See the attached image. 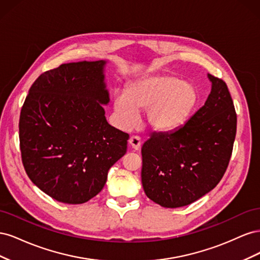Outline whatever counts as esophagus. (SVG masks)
<instances>
[{"label": "esophagus", "instance_id": "34e87169", "mask_svg": "<svg viewBox=\"0 0 260 260\" xmlns=\"http://www.w3.org/2000/svg\"><path fill=\"white\" fill-rule=\"evenodd\" d=\"M129 144L130 146L135 149V151H139V149L141 148V144H142V142H141V139L140 137L138 136H132L130 139H129Z\"/></svg>", "mask_w": 260, "mask_h": 260}]
</instances>
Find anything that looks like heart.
<instances>
[{
    "mask_svg": "<svg viewBox=\"0 0 260 260\" xmlns=\"http://www.w3.org/2000/svg\"><path fill=\"white\" fill-rule=\"evenodd\" d=\"M199 100V91L192 83L170 76H151L129 83L125 93L117 92L114 109L129 124L135 121L137 111L146 108L147 123L156 130L169 131L185 123Z\"/></svg>",
    "mask_w": 260,
    "mask_h": 260,
    "instance_id": "obj_1",
    "label": "heart"
}]
</instances>
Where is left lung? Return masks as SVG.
Instances as JSON below:
<instances>
[{
  "instance_id": "8db88e82",
  "label": "left lung",
  "mask_w": 260,
  "mask_h": 260,
  "mask_svg": "<svg viewBox=\"0 0 260 260\" xmlns=\"http://www.w3.org/2000/svg\"><path fill=\"white\" fill-rule=\"evenodd\" d=\"M208 78L211 91L204 106L180 128L152 132L141 149L144 192L162 207L198 201L220 182L229 165L237 113L225 82Z\"/></svg>"
}]
</instances>
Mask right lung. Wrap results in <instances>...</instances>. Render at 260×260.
Returning a JSON list of instances; mask_svg holds the SVG:
<instances>
[{
    "mask_svg": "<svg viewBox=\"0 0 260 260\" xmlns=\"http://www.w3.org/2000/svg\"><path fill=\"white\" fill-rule=\"evenodd\" d=\"M104 60L61 64L31 85L19 118L21 160L29 179L52 199L82 204L104 187L127 152L128 133L109 124Z\"/></svg>",
    "mask_w": 260,
    "mask_h": 260,
    "instance_id": "right-lung-1",
    "label": "right lung"
}]
</instances>
